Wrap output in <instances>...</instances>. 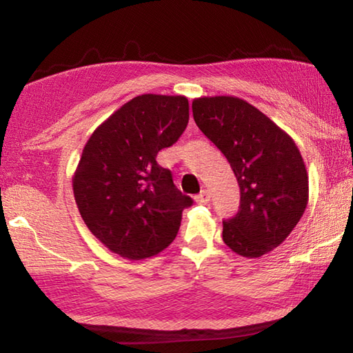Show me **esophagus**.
Masks as SVG:
<instances>
[{"mask_svg": "<svg viewBox=\"0 0 353 353\" xmlns=\"http://www.w3.org/2000/svg\"><path fill=\"white\" fill-rule=\"evenodd\" d=\"M194 201L198 202V204H207V202L210 201V193H208V190H202L199 194H196Z\"/></svg>", "mask_w": 353, "mask_h": 353, "instance_id": "34e87169", "label": "esophagus"}]
</instances>
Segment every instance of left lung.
Wrapping results in <instances>:
<instances>
[{
  "instance_id": "8db88e82",
  "label": "left lung",
  "mask_w": 353,
  "mask_h": 353,
  "mask_svg": "<svg viewBox=\"0 0 353 353\" xmlns=\"http://www.w3.org/2000/svg\"><path fill=\"white\" fill-rule=\"evenodd\" d=\"M191 109L240 185V210L223 221L224 243L248 259L271 252L291 234L308 202V174L296 143L240 98H198Z\"/></svg>"
}]
</instances>
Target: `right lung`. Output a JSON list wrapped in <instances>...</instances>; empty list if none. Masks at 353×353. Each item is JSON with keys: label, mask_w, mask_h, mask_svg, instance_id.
Wrapping results in <instances>:
<instances>
[{"label": "right lung", "mask_w": 353, "mask_h": 353, "mask_svg": "<svg viewBox=\"0 0 353 353\" xmlns=\"http://www.w3.org/2000/svg\"><path fill=\"white\" fill-rule=\"evenodd\" d=\"M188 110L185 97L141 94L107 118L83 148L73 177L76 204L92 234L119 256L162 252L193 204L155 160L183 134Z\"/></svg>", "instance_id": "obj_1"}]
</instances>
